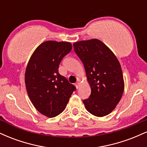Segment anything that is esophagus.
I'll list each match as a JSON object with an SVG mask.
<instances>
[{
    "label": "esophagus",
    "mask_w": 147,
    "mask_h": 147,
    "mask_svg": "<svg viewBox=\"0 0 147 147\" xmlns=\"http://www.w3.org/2000/svg\"><path fill=\"white\" fill-rule=\"evenodd\" d=\"M75 86H76V88H79V86H80V82H77V83H75Z\"/></svg>",
    "instance_id": "obj_1"
}]
</instances>
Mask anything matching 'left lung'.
Masks as SVG:
<instances>
[{"instance_id":"1","label":"left lung","mask_w":147,"mask_h":147,"mask_svg":"<svg viewBox=\"0 0 147 147\" xmlns=\"http://www.w3.org/2000/svg\"><path fill=\"white\" fill-rule=\"evenodd\" d=\"M83 62L91 88L88 99L83 101L86 110L97 117L111 113L119 102L124 90L120 63L115 54L97 38L73 43Z\"/></svg>"}]
</instances>
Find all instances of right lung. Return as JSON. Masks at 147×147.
Returning <instances> with one entry per match:
<instances>
[{
	"mask_svg": "<svg viewBox=\"0 0 147 147\" xmlns=\"http://www.w3.org/2000/svg\"><path fill=\"white\" fill-rule=\"evenodd\" d=\"M72 48L70 42L45 41L36 48L27 65L25 82L28 96L36 110L48 117L63 112L76 89L59 73L60 62Z\"/></svg>",
	"mask_w": 147,
	"mask_h": 147,
	"instance_id": "obj_1",
	"label": "right lung"
}]
</instances>
